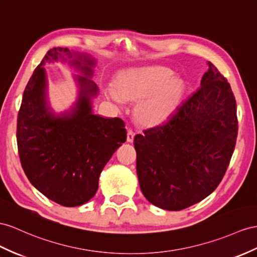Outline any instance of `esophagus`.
<instances>
[{
	"mask_svg": "<svg viewBox=\"0 0 257 257\" xmlns=\"http://www.w3.org/2000/svg\"><path fill=\"white\" fill-rule=\"evenodd\" d=\"M135 136H136L135 131H134V130H131V129H129V130H128V134H127V141H128V142H133V141H134V138H135Z\"/></svg>",
	"mask_w": 257,
	"mask_h": 257,
	"instance_id": "1",
	"label": "esophagus"
}]
</instances>
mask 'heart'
Instances as JSON below:
<instances>
[{
  "instance_id": "1",
  "label": "heart",
  "mask_w": 257,
  "mask_h": 257,
  "mask_svg": "<svg viewBox=\"0 0 257 257\" xmlns=\"http://www.w3.org/2000/svg\"><path fill=\"white\" fill-rule=\"evenodd\" d=\"M172 76V70L164 67L130 69L118 77V91L107 87L105 93L115 102H121V97L139 101L136 107L139 119L156 123L173 113L185 89L182 79Z\"/></svg>"
}]
</instances>
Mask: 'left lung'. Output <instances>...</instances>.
<instances>
[{"mask_svg": "<svg viewBox=\"0 0 257 257\" xmlns=\"http://www.w3.org/2000/svg\"><path fill=\"white\" fill-rule=\"evenodd\" d=\"M201 85L165 122L135 137L137 175L147 200L181 210L218 187L238 136L236 103L227 79L208 62Z\"/></svg>", "mask_w": 257, "mask_h": 257, "instance_id": "1", "label": "left lung"}]
</instances>
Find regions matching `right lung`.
<instances>
[{"label": "right lung", "instance_id": "obj_1", "mask_svg": "<svg viewBox=\"0 0 257 257\" xmlns=\"http://www.w3.org/2000/svg\"><path fill=\"white\" fill-rule=\"evenodd\" d=\"M64 59L82 72L76 80L79 96L74 107L55 114L46 100L45 61ZM95 62L85 53L53 48L38 65L24 91L17 117V147L24 172L32 186L66 207L82 205L98 188V177L115 151L127 139L118 117L93 114L91 80Z\"/></svg>", "mask_w": 257, "mask_h": 257}]
</instances>
